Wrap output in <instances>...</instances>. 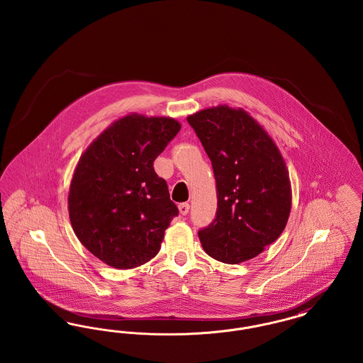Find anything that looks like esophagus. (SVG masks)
<instances>
[{"instance_id":"1","label":"esophagus","mask_w":363,"mask_h":363,"mask_svg":"<svg viewBox=\"0 0 363 363\" xmlns=\"http://www.w3.org/2000/svg\"><path fill=\"white\" fill-rule=\"evenodd\" d=\"M178 208H179V212H181V215H188V212H189L190 206L188 204V203H182V204H179L178 206Z\"/></svg>"}]
</instances>
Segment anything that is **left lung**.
Returning a JSON list of instances; mask_svg holds the SVG:
<instances>
[{
  "instance_id": "1",
  "label": "left lung",
  "mask_w": 363,
  "mask_h": 363,
  "mask_svg": "<svg viewBox=\"0 0 363 363\" xmlns=\"http://www.w3.org/2000/svg\"><path fill=\"white\" fill-rule=\"evenodd\" d=\"M211 159L215 219L199 230L211 257L238 264L277 241L287 225L291 188L275 143L246 111L212 107L188 117Z\"/></svg>"
}]
</instances>
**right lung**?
Returning a JSON list of instances; mask_svg holds the SVG:
<instances>
[{
	"label": "right lung",
	"mask_w": 363,
	"mask_h": 363,
	"mask_svg": "<svg viewBox=\"0 0 363 363\" xmlns=\"http://www.w3.org/2000/svg\"><path fill=\"white\" fill-rule=\"evenodd\" d=\"M173 118L130 114L114 122L79 160L70 184V223L107 265L136 268L154 259L179 211L154 160L179 132Z\"/></svg>",
	"instance_id": "right-lung-1"
}]
</instances>
